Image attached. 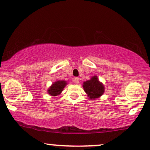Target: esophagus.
Returning a JSON list of instances; mask_svg holds the SVG:
<instances>
[{"label":"esophagus","instance_id":"34e87169","mask_svg":"<svg viewBox=\"0 0 150 150\" xmlns=\"http://www.w3.org/2000/svg\"><path fill=\"white\" fill-rule=\"evenodd\" d=\"M74 83H76V84L79 83V78L76 77L75 79H74Z\"/></svg>","mask_w":150,"mask_h":150}]
</instances>
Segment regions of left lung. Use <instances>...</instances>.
Instances as JSON below:
<instances>
[{
    "mask_svg": "<svg viewBox=\"0 0 150 150\" xmlns=\"http://www.w3.org/2000/svg\"><path fill=\"white\" fill-rule=\"evenodd\" d=\"M83 89L89 99L95 100L103 95L104 86L100 83L97 76H92L91 79L83 83Z\"/></svg>",
    "mask_w": 150,
    "mask_h": 150,
    "instance_id": "left-lung-1",
    "label": "left lung"
}]
</instances>
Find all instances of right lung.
<instances>
[{
	"mask_svg": "<svg viewBox=\"0 0 150 150\" xmlns=\"http://www.w3.org/2000/svg\"><path fill=\"white\" fill-rule=\"evenodd\" d=\"M67 84L65 81H57L50 86L48 89V93L52 96H57L62 92Z\"/></svg>",
	"mask_w": 150,
	"mask_h": 150,
	"instance_id": "obj_1",
	"label": "right lung"
}]
</instances>
